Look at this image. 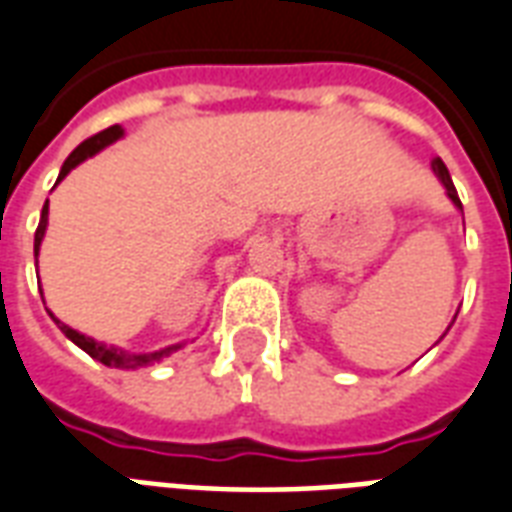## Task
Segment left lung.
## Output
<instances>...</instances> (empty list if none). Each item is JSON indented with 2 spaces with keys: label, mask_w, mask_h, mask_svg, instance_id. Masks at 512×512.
Here are the masks:
<instances>
[{
  "label": "left lung",
  "mask_w": 512,
  "mask_h": 512,
  "mask_svg": "<svg viewBox=\"0 0 512 512\" xmlns=\"http://www.w3.org/2000/svg\"><path fill=\"white\" fill-rule=\"evenodd\" d=\"M431 168H434V173H437V179L442 181V187L448 189V198L453 200L458 208H461V200H458V192H456V187H453V179H450V173H448V168H445V162L437 157V160L431 162ZM453 320H456V317H453Z\"/></svg>",
  "instance_id": "1"
}]
</instances>
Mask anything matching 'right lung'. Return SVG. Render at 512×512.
I'll return each mask as SVG.
<instances>
[{"label": "right lung", "instance_id": "right-lung-1", "mask_svg": "<svg viewBox=\"0 0 512 512\" xmlns=\"http://www.w3.org/2000/svg\"><path fill=\"white\" fill-rule=\"evenodd\" d=\"M121 135H124V130H121L119 124H113V127H108V130L97 132V135H92L89 140H83L81 146L64 160L62 170H59V179L62 181L70 170L75 168V165H81L86 157H94L97 151L105 149V146H111L113 140H119ZM45 225H48V203L43 206V214H40V225H37V230H34V255L40 252V244H43V236H45ZM54 317V314H51ZM54 323L62 328V333L70 339V342H75L78 347H81L83 352H89L94 361L105 363V366H111V369H140V366H151L154 361H162V358H168L170 352L179 350L181 344H173V347H165V350H157V352H127L121 350V347H113V344H105V342H97V339H92V336H83V333L73 331L70 325H64L62 320H56Z\"/></svg>", "mask_w": 512, "mask_h": 512}]
</instances>
